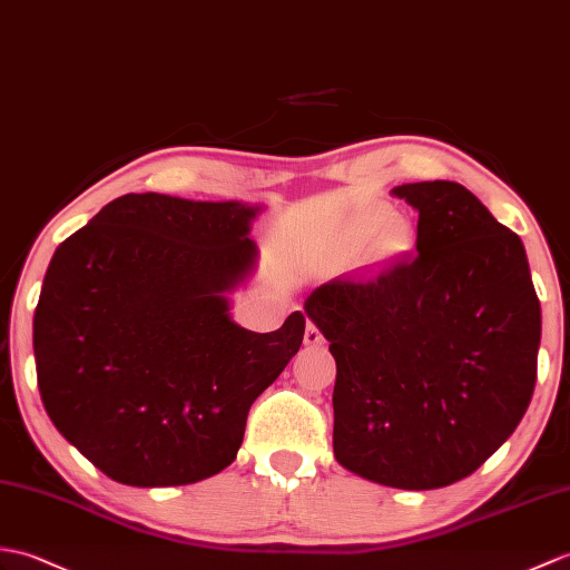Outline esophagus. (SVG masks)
Segmentation results:
<instances>
[{
	"mask_svg": "<svg viewBox=\"0 0 570 570\" xmlns=\"http://www.w3.org/2000/svg\"><path fill=\"white\" fill-rule=\"evenodd\" d=\"M303 340H306V345H311V347H317V345H323V342H325L321 330H317V325H315V323H311V321H308L306 335H303Z\"/></svg>",
	"mask_w": 570,
	"mask_h": 570,
	"instance_id": "esophagus-1",
	"label": "esophagus"
}]
</instances>
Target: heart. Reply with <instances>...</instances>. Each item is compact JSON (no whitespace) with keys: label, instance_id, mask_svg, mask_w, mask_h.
Wrapping results in <instances>:
<instances>
[{"label":"heart","instance_id":"obj_1","mask_svg":"<svg viewBox=\"0 0 570 570\" xmlns=\"http://www.w3.org/2000/svg\"><path fill=\"white\" fill-rule=\"evenodd\" d=\"M386 210H381V214L376 216V223H374V228L379 223H383L386 220ZM410 240V225H407V220H403V218H393L386 228L381 230V235H379V249H383V253H393V249H401L405 243Z\"/></svg>","mask_w":570,"mask_h":570}]
</instances>
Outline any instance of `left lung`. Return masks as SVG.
Returning <instances> with one entry per match:
<instances>
[{
    "label": "left lung",
    "instance_id": "left-lung-1",
    "mask_svg": "<svg viewBox=\"0 0 570 570\" xmlns=\"http://www.w3.org/2000/svg\"><path fill=\"white\" fill-rule=\"evenodd\" d=\"M391 194L417 210V255L317 286L303 311L337 362V464L432 491L466 479L520 425L541 308L522 240L466 187L436 179Z\"/></svg>",
    "mask_w": 570,
    "mask_h": 570
}]
</instances>
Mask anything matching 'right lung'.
<instances>
[{
	"instance_id": "1",
	"label": "right lung",
	"mask_w": 570,
	"mask_h": 570,
	"mask_svg": "<svg viewBox=\"0 0 570 570\" xmlns=\"http://www.w3.org/2000/svg\"><path fill=\"white\" fill-rule=\"evenodd\" d=\"M247 202L126 194L52 255L33 315L52 425L109 479L165 488L230 466L249 405L291 362L306 317L233 321L257 269Z\"/></svg>"
}]
</instances>
